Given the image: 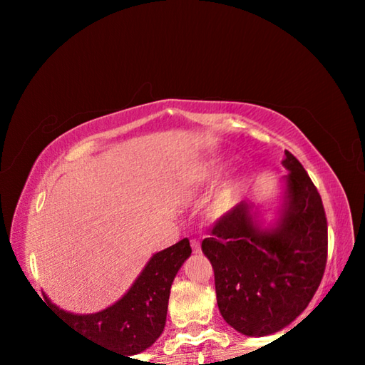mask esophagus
<instances>
[{"instance_id":"esophagus-1","label":"esophagus","mask_w":365,"mask_h":365,"mask_svg":"<svg viewBox=\"0 0 365 365\" xmlns=\"http://www.w3.org/2000/svg\"><path fill=\"white\" fill-rule=\"evenodd\" d=\"M191 248H193L195 252H200L201 251V245L200 242H196V240H191Z\"/></svg>"}]
</instances>
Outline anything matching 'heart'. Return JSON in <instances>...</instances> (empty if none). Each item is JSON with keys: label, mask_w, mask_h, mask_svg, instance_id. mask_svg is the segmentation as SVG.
I'll use <instances>...</instances> for the list:
<instances>
[{"label": "heart", "mask_w": 365, "mask_h": 365, "mask_svg": "<svg viewBox=\"0 0 365 365\" xmlns=\"http://www.w3.org/2000/svg\"><path fill=\"white\" fill-rule=\"evenodd\" d=\"M219 172V164L217 160H201V163H196L193 168L188 172V180L193 185H206V183H212L214 178L217 177ZM238 191H240V183L237 178H227V180L220 185V188L215 195L214 200V206L217 211L225 212L230 209L235 201L238 197Z\"/></svg>", "instance_id": "b5f03b06"}]
</instances>
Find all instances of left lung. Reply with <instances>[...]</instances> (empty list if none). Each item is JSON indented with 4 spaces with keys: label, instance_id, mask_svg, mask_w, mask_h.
Listing matches in <instances>:
<instances>
[{
    "label": "left lung",
    "instance_id": "obj_1",
    "mask_svg": "<svg viewBox=\"0 0 365 365\" xmlns=\"http://www.w3.org/2000/svg\"><path fill=\"white\" fill-rule=\"evenodd\" d=\"M285 202L274 228L264 230L242 201L215 222L201 250L214 269L217 306L225 322L248 336L280 331L304 311L322 282L329 235L316 185L292 153Z\"/></svg>",
    "mask_w": 365,
    "mask_h": 365
}]
</instances>
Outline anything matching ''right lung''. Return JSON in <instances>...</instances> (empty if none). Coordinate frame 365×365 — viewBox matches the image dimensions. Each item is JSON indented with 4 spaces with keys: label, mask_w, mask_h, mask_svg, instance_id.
<instances>
[{
    "label": "right lung",
    "mask_w": 365,
    "mask_h": 365,
    "mask_svg": "<svg viewBox=\"0 0 365 365\" xmlns=\"http://www.w3.org/2000/svg\"><path fill=\"white\" fill-rule=\"evenodd\" d=\"M190 255L188 238L156 252L130 289L101 312L78 316L45 299L71 329L86 338L125 356L138 354L150 348L163 333L172 282Z\"/></svg>",
    "instance_id": "add662e5"
}]
</instances>
